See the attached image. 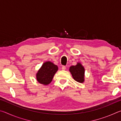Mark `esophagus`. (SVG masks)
<instances>
[{
	"label": "esophagus",
	"instance_id": "esophagus-1",
	"mask_svg": "<svg viewBox=\"0 0 121 121\" xmlns=\"http://www.w3.org/2000/svg\"><path fill=\"white\" fill-rule=\"evenodd\" d=\"M65 69H66V67H65V66H62V69L63 70H65Z\"/></svg>",
	"mask_w": 121,
	"mask_h": 121
}]
</instances>
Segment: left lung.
<instances>
[{
  "label": "left lung",
  "instance_id": "1",
  "mask_svg": "<svg viewBox=\"0 0 121 121\" xmlns=\"http://www.w3.org/2000/svg\"><path fill=\"white\" fill-rule=\"evenodd\" d=\"M69 70L76 81L81 83L84 82L85 68L80 62H77L75 65H71Z\"/></svg>",
  "mask_w": 121,
  "mask_h": 121
}]
</instances>
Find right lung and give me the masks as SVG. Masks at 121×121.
<instances>
[{"label":"right lung","instance_id":"right-lung-1","mask_svg":"<svg viewBox=\"0 0 121 121\" xmlns=\"http://www.w3.org/2000/svg\"><path fill=\"white\" fill-rule=\"evenodd\" d=\"M58 70V67L53 62L51 61L45 62L36 73L37 81L41 84L48 85L52 82Z\"/></svg>","mask_w":121,"mask_h":121}]
</instances>
